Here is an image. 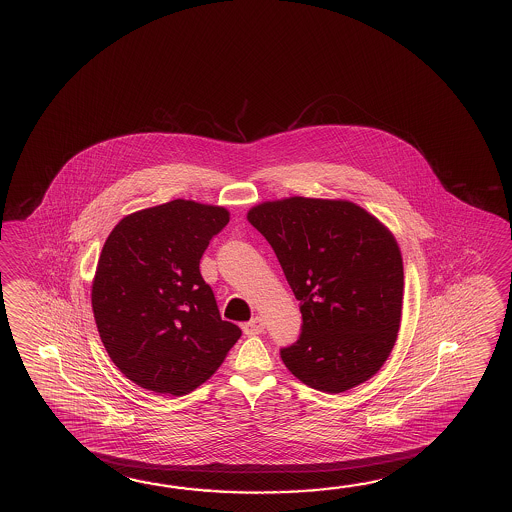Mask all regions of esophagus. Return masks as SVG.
<instances>
[{
  "label": "esophagus",
  "mask_w": 512,
  "mask_h": 512,
  "mask_svg": "<svg viewBox=\"0 0 512 512\" xmlns=\"http://www.w3.org/2000/svg\"><path fill=\"white\" fill-rule=\"evenodd\" d=\"M264 326H266V323H264L262 317H253L248 323L242 324V330L246 335H259L264 332Z\"/></svg>",
  "instance_id": "obj_1"
}]
</instances>
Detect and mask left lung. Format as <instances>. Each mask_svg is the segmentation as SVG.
Returning a JSON list of instances; mask_svg holds the SVG:
<instances>
[{
    "mask_svg": "<svg viewBox=\"0 0 512 512\" xmlns=\"http://www.w3.org/2000/svg\"><path fill=\"white\" fill-rule=\"evenodd\" d=\"M248 220L270 242L303 313L282 363L304 385L341 394L376 376L396 345L403 259L392 231L350 200H266Z\"/></svg>",
    "mask_w": 512,
    "mask_h": 512,
    "instance_id": "1",
    "label": "left lung"
}]
</instances>
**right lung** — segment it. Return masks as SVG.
Masks as SVG:
<instances>
[{
    "mask_svg": "<svg viewBox=\"0 0 512 512\" xmlns=\"http://www.w3.org/2000/svg\"><path fill=\"white\" fill-rule=\"evenodd\" d=\"M222 206L177 199L116 224L93 279L94 321L118 370L155 394L184 396L217 372L239 341L200 275Z\"/></svg>",
    "mask_w": 512,
    "mask_h": 512,
    "instance_id": "1",
    "label": "right lung"
}]
</instances>
